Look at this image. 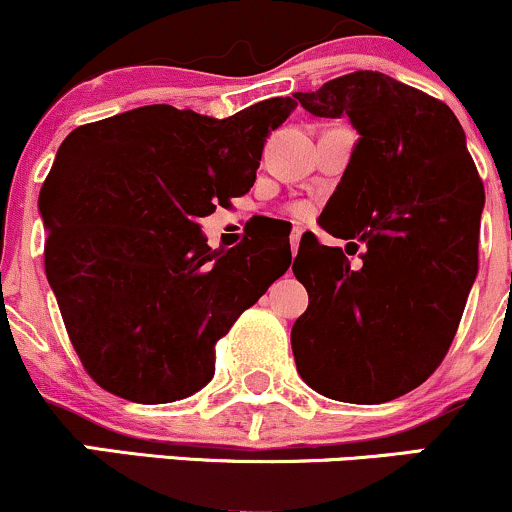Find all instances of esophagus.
Masks as SVG:
<instances>
[{"mask_svg": "<svg viewBox=\"0 0 512 512\" xmlns=\"http://www.w3.org/2000/svg\"><path fill=\"white\" fill-rule=\"evenodd\" d=\"M301 236H303V228L301 226L293 228V231H291V252H293V255H296L298 245H301Z\"/></svg>", "mask_w": 512, "mask_h": 512, "instance_id": "obj_1", "label": "esophagus"}]
</instances>
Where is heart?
Listing matches in <instances>:
<instances>
[{
  "label": "heart",
  "instance_id": "heart-1",
  "mask_svg": "<svg viewBox=\"0 0 512 512\" xmlns=\"http://www.w3.org/2000/svg\"><path fill=\"white\" fill-rule=\"evenodd\" d=\"M296 214H298V216H303V214H305V209H303V207H298V209H296Z\"/></svg>",
  "mask_w": 512,
  "mask_h": 512
}]
</instances>
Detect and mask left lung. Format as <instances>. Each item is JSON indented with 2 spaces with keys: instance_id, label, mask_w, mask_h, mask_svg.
Instances as JSON below:
<instances>
[{
  "instance_id": "8db88e82",
  "label": "left lung",
  "mask_w": 512,
  "mask_h": 512,
  "mask_svg": "<svg viewBox=\"0 0 512 512\" xmlns=\"http://www.w3.org/2000/svg\"><path fill=\"white\" fill-rule=\"evenodd\" d=\"M296 98L358 132L320 223L366 245L354 267L342 248L303 236L293 274L308 310L291 330L296 368L330 399L390 402L424 383L455 339L477 276L484 185L455 113L419 88L366 69Z\"/></svg>"
}]
</instances>
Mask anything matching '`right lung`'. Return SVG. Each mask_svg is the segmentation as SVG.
<instances>
[{"instance_id":"1","label":"right lung","mask_w":512,"mask_h":512,"mask_svg":"<svg viewBox=\"0 0 512 512\" xmlns=\"http://www.w3.org/2000/svg\"><path fill=\"white\" fill-rule=\"evenodd\" d=\"M296 108L223 117L144 105L76 127L40 190L45 274L103 390L166 404L214 378V346L291 267L289 238L211 250L199 219L250 192L264 142Z\"/></svg>"}]
</instances>
